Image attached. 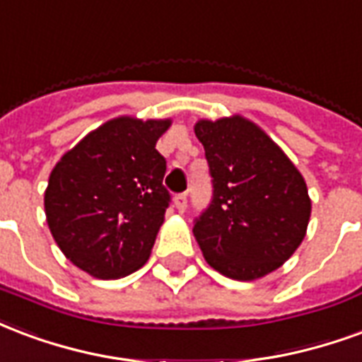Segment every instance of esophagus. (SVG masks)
Masks as SVG:
<instances>
[{
	"label": "esophagus",
	"mask_w": 362,
	"mask_h": 362,
	"mask_svg": "<svg viewBox=\"0 0 362 362\" xmlns=\"http://www.w3.org/2000/svg\"><path fill=\"white\" fill-rule=\"evenodd\" d=\"M173 204L177 208V212L183 214L187 210V194L181 192V194H175V199H173Z\"/></svg>",
	"instance_id": "obj_1"
}]
</instances>
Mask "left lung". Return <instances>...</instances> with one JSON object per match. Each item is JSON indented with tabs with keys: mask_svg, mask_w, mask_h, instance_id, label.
<instances>
[{
	"mask_svg": "<svg viewBox=\"0 0 362 362\" xmlns=\"http://www.w3.org/2000/svg\"><path fill=\"white\" fill-rule=\"evenodd\" d=\"M194 134L212 177V200L192 226L206 262L239 281L278 270L307 233L310 199L303 175L241 115L200 119Z\"/></svg>",
	"mask_w": 362,
	"mask_h": 362,
	"instance_id": "8db88e82",
	"label": "left lung"
}]
</instances>
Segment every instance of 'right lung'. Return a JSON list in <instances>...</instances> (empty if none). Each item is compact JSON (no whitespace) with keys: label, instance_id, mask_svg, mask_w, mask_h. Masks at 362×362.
Masks as SVG:
<instances>
[{"label":"right lung","instance_id":"1","mask_svg":"<svg viewBox=\"0 0 362 362\" xmlns=\"http://www.w3.org/2000/svg\"><path fill=\"white\" fill-rule=\"evenodd\" d=\"M170 119L117 117L63 154L47 181L49 231L71 262L98 279H117L150 257L171 194L156 142Z\"/></svg>","mask_w":362,"mask_h":362}]
</instances>
